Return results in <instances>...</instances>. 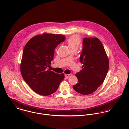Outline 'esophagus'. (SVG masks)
<instances>
[{
	"instance_id": "1",
	"label": "esophagus",
	"mask_w": 129,
	"mask_h": 129,
	"mask_svg": "<svg viewBox=\"0 0 129 129\" xmlns=\"http://www.w3.org/2000/svg\"><path fill=\"white\" fill-rule=\"evenodd\" d=\"M70 75H71V74H65V76H66V77H70Z\"/></svg>"
}]
</instances>
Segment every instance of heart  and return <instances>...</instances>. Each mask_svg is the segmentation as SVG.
<instances>
[{
  "mask_svg": "<svg viewBox=\"0 0 129 129\" xmlns=\"http://www.w3.org/2000/svg\"><path fill=\"white\" fill-rule=\"evenodd\" d=\"M67 43L70 50L77 49L81 43V38L78 35H74L68 39Z\"/></svg>",
  "mask_w": 129,
  "mask_h": 129,
  "instance_id": "b5f03b06",
  "label": "heart"
}]
</instances>
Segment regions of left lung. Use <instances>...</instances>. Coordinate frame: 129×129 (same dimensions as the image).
<instances>
[{"mask_svg":"<svg viewBox=\"0 0 129 129\" xmlns=\"http://www.w3.org/2000/svg\"><path fill=\"white\" fill-rule=\"evenodd\" d=\"M82 69L75 74L78 82L73 86L75 91L83 95L95 91L106 76L109 59L101 42L97 38H85L80 56Z\"/></svg>","mask_w":129,"mask_h":129,"instance_id":"obj_1","label":"left lung"}]
</instances>
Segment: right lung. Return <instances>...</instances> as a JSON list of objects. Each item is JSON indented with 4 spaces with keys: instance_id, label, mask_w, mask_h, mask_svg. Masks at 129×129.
<instances>
[{
    "instance_id": "obj_1",
    "label": "right lung",
    "mask_w": 129,
    "mask_h": 129,
    "mask_svg": "<svg viewBox=\"0 0 129 129\" xmlns=\"http://www.w3.org/2000/svg\"><path fill=\"white\" fill-rule=\"evenodd\" d=\"M61 34L44 33L31 38L23 52L20 71L23 79L38 94L47 96L55 92L63 74H56L48 69L56 46L64 41Z\"/></svg>"
}]
</instances>
